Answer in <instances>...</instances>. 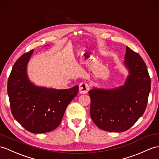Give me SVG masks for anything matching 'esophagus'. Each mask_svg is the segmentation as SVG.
<instances>
[{"label":"esophagus","instance_id":"1","mask_svg":"<svg viewBox=\"0 0 159 159\" xmlns=\"http://www.w3.org/2000/svg\"><path fill=\"white\" fill-rule=\"evenodd\" d=\"M79 90L81 94H86V93H88V90H90V86H89V85L87 83L82 82L80 84Z\"/></svg>","mask_w":159,"mask_h":159}]
</instances>
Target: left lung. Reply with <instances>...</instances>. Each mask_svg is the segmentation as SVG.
Returning <instances> with one entry per match:
<instances>
[{"mask_svg": "<svg viewBox=\"0 0 159 159\" xmlns=\"http://www.w3.org/2000/svg\"><path fill=\"white\" fill-rule=\"evenodd\" d=\"M128 71L123 85L111 89L94 87L88 92L90 116L100 129L123 132L144 113L150 91V78L142 57L129 47L123 62Z\"/></svg>", "mask_w": 159, "mask_h": 159, "instance_id": "8db88e82", "label": "left lung"}]
</instances>
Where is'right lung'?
Segmentation results:
<instances>
[{
	"label": "right lung",
	"instance_id": "right-lung-1",
	"mask_svg": "<svg viewBox=\"0 0 159 159\" xmlns=\"http://www.w3.org/2000/svg\"><path fill=\"white\" fill-rule=\"evenodd\" d=\"M33 52L34 50H30L15 62L7 92L14 118L30 132L41 134L59 126L68 104L78 94L79 86L59 90L36 86L27 71Z\"/></svg>",
	"mask_w": 159,
	"mask_h": 159
}]
</instances>
